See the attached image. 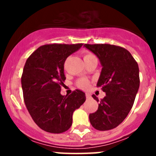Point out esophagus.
<instances>
[{
    "instance_id": "34e87169",
    "label": "esophagus",
    "mask_w": 156,
    "mask_h": 156,
    "mask_svg": "<svg viewBox=\"0 0 156 156\" xmlns=\"http://www.w3.org/2000/svg\"><path fill=\"white\" fill-rule=\"evenodd\" d=\"M86 98H91V96H90V94L87 93L86 94Z\"/></svg>"
}]
</instances>
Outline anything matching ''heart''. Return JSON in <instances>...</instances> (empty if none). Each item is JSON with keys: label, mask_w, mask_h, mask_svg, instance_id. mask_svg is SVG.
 <instances>
[{"label": "heart", "mask_w": 156, "mask_h": 156, "mask_svg": "<svg viewBox=\"0 0 156 156\" xmlns=\"http://www.w3.org/2000/svg\"><path fill=\"white\" fill-rule=\"evenodd\" d=\"M94 55H92V54L90 53H87L85 54L84 57H83V58H90V57H94ZM78 86L80 87V88H87L88 87V82L86 80L84 79H82L80 80H79V82H78Z\"/></svg>", "instance_id": "heart-1"}]
</instances>
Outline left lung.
Listing matches in <instances>:
<instances>
[{
    "mask_svg": "<svg viewBox=\"0 0 156 156\" xmlns=\"http://www.w3.org/2000/svg\"><path fill=\"white\" fill-rule=\"evenodd\" d=\"M98 58L102 66L97 87L105 97L95 112L89 115L90 124L98 130H109L119 126L132 108L140 86L139 68L126 49L111 44H84Z\"/></svg>",
    "mask_w": 156,
    "mask_h": 156,
    "instance_id": "8db88e82",
    "label": "left lung"
}]
</instances>
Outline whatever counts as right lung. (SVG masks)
Returning <instances> with one entry per match:
<instances>
[{"label": "right lung", "mask_w": 156, "mask_h": 156, "mask_svg": "<svg viewBox=\"0 0 156 156\" xmlns=\"http://www.w3.org/2000/svg\"><path fill=\"white\" fill-rule=\"evenodd\" d=\"M82 45H44L26 62L21 79L25 104L36 124L48 133L68 130L73 112L86 100L82 90H74L69 96L60 93L66 80L65 62Z\"/></svg>", "instance_id": "right-lung-1"}]
</instances>
